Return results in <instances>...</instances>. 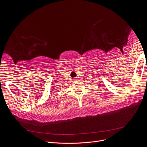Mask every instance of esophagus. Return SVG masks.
<instances>
[{
  "label": "esophagus",
  "instance_id": "1",
  "mask_svg": "<svg viewBox=\"0 0 147 147\" xmlns=\"http://www.w3.org/2000/svg\"><path fill=\"white\" fill-rule=\"evenodd\" d=\"M73 80H74V81H77L78 80H77V78H74Z\"/></svg>",
  "mask_w": 147,
  "mask_h": 147
}]
</instances>
